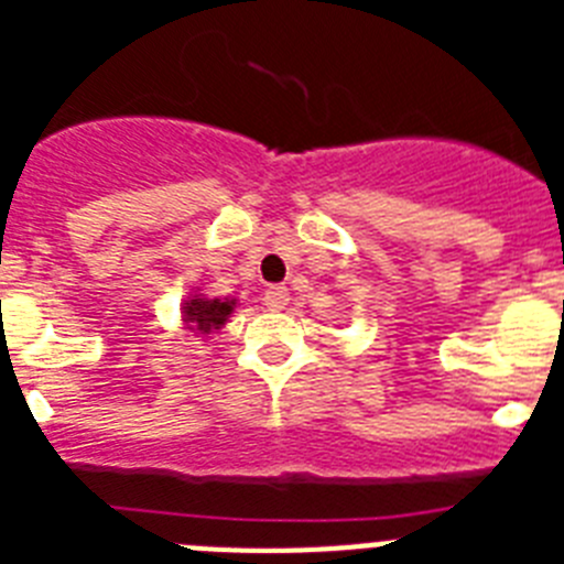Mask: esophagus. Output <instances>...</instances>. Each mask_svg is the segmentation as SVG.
<instances>
[{
	"label": "esophagus",
	"mask_w": 564,
	"mask_h": 564,
	"mask_svg": "<svg viewBox=\"0 0 564 564\" xmlns=\"http://www.w3.org/2000/svg\"><path fill=\"white\" fill-rule=\"evenodd\" d=\"M288 302H291V291H288V288L271 285L265 291V305L271 307V311H282V307H285Z\"/></svg>",
	"instance_id": "1"
}]
</instances>
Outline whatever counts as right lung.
<instances>
[{"instance_id": "obj_1", "label": "right lung", "mask_w": 564, "mask_h": 564, "mask_svg": "<svg viewBox=\"0 0 564 564\" xmlns=\"http://www.w3.org/2000/svg\"><path fill=\"white\" fill-rule=\"evenodd\" d=\"M231 311H234V302L194 296L183 305V322H186L188 330L212 333V330H220V325H226V318L231 316Z\"/></svg>"}]
</instances>
